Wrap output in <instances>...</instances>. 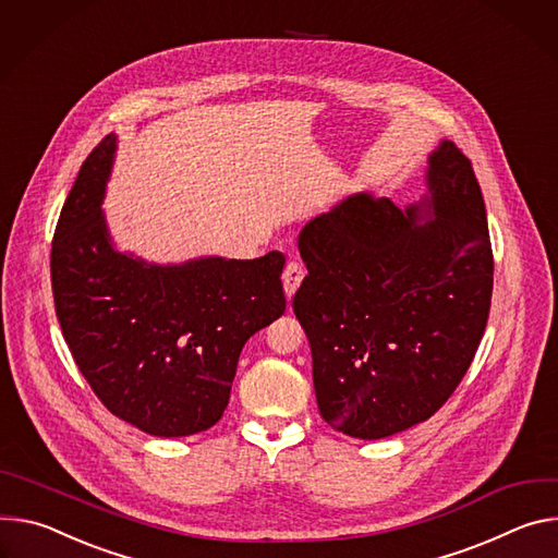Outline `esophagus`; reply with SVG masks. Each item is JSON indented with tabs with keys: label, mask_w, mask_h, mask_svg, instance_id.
<instances>
[{
	"label": "esophagus",
	"mask_w": 558,
	"mask_h": 558,
	"mask_svg": "<svg viewBox=\"0 0 558 558\" xmlns=\"http://www.w3.org/2000/svg\"><path fill=\"white\" fill-rule=\"evenodd\" d=\"M303 277H305V270H303L301 264L290 262V264L286 266V270H283V290H286V296H288V299L296 292V288L301 286Z\"/></svg>",
	"instance_id": "esophagus-1"
}]
</instances>
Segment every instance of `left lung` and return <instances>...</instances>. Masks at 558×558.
Returning a JSON list of instances; mask_svg holds the SVG:
<instances>
[{"label": "left lung", "instance_id": "1", "mask_svg": "<svg viewBox=\"0 0 558 558\" xmlns=\"http://www.w3.org/2000/svg\"><path fill=\"white\" fill-rule=\"evenodd\" d=\"M427 163V195L405 213L356 193L299 232L307 277L292 307L319 412L354 439L435 414L485 332L494 259L481 185L448 140Z\"/></svg>", "mask_w": 558, "mask_h": 558}]
</instances>
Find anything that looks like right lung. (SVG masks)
Wrapping results in <instances>:
<instances>
[{"label":"right lung","mask_w":558,"mask_h":558,"mask_svg":"<svg viewBox=\"0 0 558 558\" xmlns=\"http://www.w3.org/2000/svg\"><path fill=\"white\" fill-rule=\"evenodd\" d=\"M117 137L82 163L50 253L54 313L99 401L153 437L213 427L241 348L286 311L283 255L157 266L114 251L101 202Z\"/></svg>","instance_id":"add662e5"}]
</instances>
